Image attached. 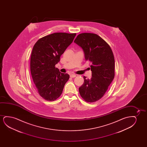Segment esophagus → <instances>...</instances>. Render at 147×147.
Here are the masks:
<instances>
[{
    "instance_id": "obj_1",
    "label": "esophagus",
    "mask_w": 147,
    "mask_h": 147,
    "mask_svg": "<svg viewBox=\"0 0 147 147\" xmlns=\"http://www.w3.org/2000/svg\"><path fill=\"white\" fill-rule=\"evenodd\" d=\"M70 76V77H71V78H74L76 77V75L74 74H71Z\"/></svg>"
}]
</instances>
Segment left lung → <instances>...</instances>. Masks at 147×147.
Wrapping results in <instances>:
<instances>
[{
    "instance_id": "8db88e82",
    "label": "left lung",
    "mask_w": 147,
    "mask_h": 147,
    "mask_svg": "<svg viewBox=\"0 0 147 147\" xmlns=\"http://www.w3.org/2000/svg\"><path fill=\"white\" fill-rule=\"evenodd\" d=\"M74 42L82 49L85 60L91 63L90 79L83 76L84 83L79 88L81 97L88 102L102 97L115 77V58L111 47L97 34L82 33Z\"/></svg>"
}]
</instances>
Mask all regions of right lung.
I'll return each mask as SVG.
<instances>
[{
    "instance_id": "1",
    "label": "right lung",
    "mask_w": 147,
    "mask_h": 147,
    "mask_svg": "<svg viewBox=\"0 0 147 147\" xmlns=\"http://www.w3.org/2000/svg\"><path fill=\"white\" fill-rule=\"evenodd\" d=\"M76 34L56 32L39 39L32 48L30 72L39 94L48 101L60 97L69 75L59 71L55 65Z\"/></svg>"
}]
</instances>
